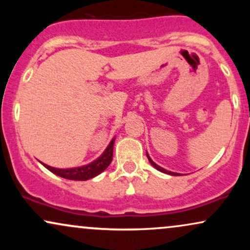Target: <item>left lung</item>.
I'll return each instance as SVG.
<instances>
[{
	"label": "left lung",
	"mask_w": 250,
	"mask_h": 250,
	"mask_svg": "<svg viewBox=\"0 0 250 250\" xmlns=\"http://www.w3.org/2000/svg\"><path fill=\"white\" fill-rule=\"evenodd\" d=\"M147 157H148V160H149V162H150V165L153 166L154 168H156L157 170H160L161 171V173H165V174H168V175H171V176H180V173H174V171H170V170H167V169H165V168H162V167H160L159 165H156V163H155L153 160L150 159V156H149V154L147 153Z\"/></svg>",
	"instance_id": "obj_1"
}]
</instances>
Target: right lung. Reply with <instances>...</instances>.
Instances as JSON below:
<instances>
[{
    "mask_svg": "<svg viewBox=\"0 0 250 250\" xmlns=\"http://www.w3.org/2000/svg\"><path fill=\"white\" fill-rule=\"evenodd\" d=\"M114 143H115V137H113L110 142H109L108 147L105 148V150L97 157L96 160H94L93 162L88 163V165L81 166V167H75V168H54L50 166L45 165V163L41 162L48 170H50L51 173H54L57 176H61L63 179L67 180H74V181H87L89 179H93V177L97 176L99 174H101L103 170L108 168V166L110 165L111 160H113V150H114Z\"/></svg>",
    "mask_w": 250,
    "mask_h": 250,
    "instance_id": "1",
    "label": "right lung"
}]
</instances>
